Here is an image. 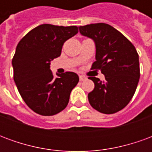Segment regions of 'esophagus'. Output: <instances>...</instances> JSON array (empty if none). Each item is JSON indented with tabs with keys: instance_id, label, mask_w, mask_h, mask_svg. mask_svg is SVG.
Here are the masks:
<instances>
[{
	"instance_id": "esophagus-1",
	"label": "esophagus",
	"mask_w": 152,
	"mask_h": 152,
	"mask_svg": "<svg viewBox=\"0 0 152 152\" xmlns=\"http://www.w3.org/2000/svg\"><path fill=\"white\" fill-rule=\"evenodd\" d=\"M79 78H80V80H81V81L87 79V77H86V76H83V75H80Z\"/></svg>"
}]
</instances>
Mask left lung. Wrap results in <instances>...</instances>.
I'll list each match as a JSON object with an SVG mask.
<instances>
[{"label": "left lung", "instance_id": "8db88e82", "mask_svg": "<svg viewBox=\"0 0 152 152\" xmlns=\"http://www.w3.org/2000/svg\"><path fill=\"white\" fill-rule=\"evenodd\" d=\"M79 30L95 43L96 61L91 69L101 70L105 76L103 81L89 77L94 83L88 94L90 105L104 114L121 111L130 102L140 77L137 50L124 35L107 23L80 26Z\"/></svg>", "mask_w": 152, "mask_h": 152}]
</instances>
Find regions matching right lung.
<instances>
[{
  "label": "right lung",
  "mask_w": 152,
  "mask_h": 152,
  "mask_svg": "<svg viewBox=\"0 0 152 152\" xmlns=\"http://www.w3.org/2000/svg\"><path fill=\"white\" fill-rule=\"evenodd\" d=\"M78 33L76 26L41 24L18 42L12 59L14 80L22 99L41 115H53L66 107L79 81L75 72L54 77L50 62L60 56L64 42Z\"/></svg>",
  "instance_id": "add662e5"
}]
</instances>
